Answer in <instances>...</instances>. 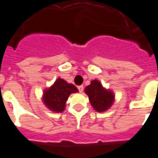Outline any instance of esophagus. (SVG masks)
Instances as JSON below:
<instances>
[{
  "label": "esophagus",
  "mask_w": 158,
  "mask_h": 158,
  "mask_svg": "<svg viewBox=\"0 0 158 158\" xmlns=\"http://www.w3.org/2000/svg\"><path fill=\"white\" fill-rule=\"evenodd\" d=\"M77 89H78V91L80 92V93H82V92H83V90H84V87L82 85L78 86Z\"/></svg>",
  "instance_id": "obj_1"
}]
</instances>
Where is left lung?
Here are the masks:
<instances>
[{"label": "left lung", "instance_id": "8db88e82", "mask_svg": "<svg viewBox=\"0 0 158 158\" xmlns=\"http://www.w3.org/2000/svg\"><path fill=\"white\" fill-rule=\"evenodd\" d=\"M89 96V101L96 111L99 112L108 109L114 101V95L111 92L105 90L98 81H92L91 85L85 89Z\"/></svg>", "mask_w": 158, "mask_h": 158}]
</instances>
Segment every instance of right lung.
I'll return each mask as SVG.
<instances>
[{
	"mask_svg": "<svg viewBox=\"0 0 158 158\" xmlns=\"http://www.w3.org/2000/svg\"><path fill=\"white\" fill-rule=\"evenodd\" d=\"M76 92L78 90L73 85L68 84L58 78L52 87L46 90L43 95V102L49 109L56 112H62L65 109V103L69 95Z\"/></svg>",
	"mask_w": 158,
	"mask_h": 158,
	"instance_id": "right-lung-1",
	"label": "right lung"
}]
</instances>
